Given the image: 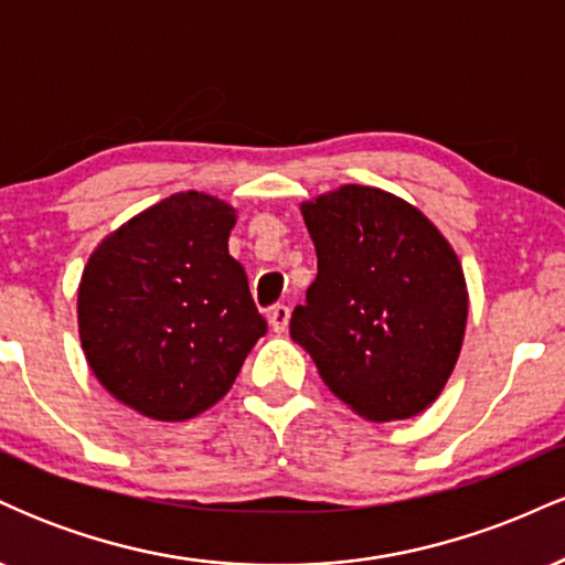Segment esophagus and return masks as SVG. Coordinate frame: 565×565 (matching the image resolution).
Wrapping results in <instances>:
<instances>
[{"mask_svg":"<svg viewBox=\"0 0 565 565\" xmlns=\"http://www.w3.org/2000/svg\"><path fill=\"white\" fill-rule=\"evenodd\" d=\"M268 323L270 329H274L276 334H284L289 327V308L287 305H274V308L268 310Z\"/></svg>","mask_w":565,"mask_h":565,"instance_id":"obj_1","label":"esophagus"}]
</instances>
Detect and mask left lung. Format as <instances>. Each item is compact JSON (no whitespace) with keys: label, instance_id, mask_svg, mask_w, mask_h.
Instances as JSON below:
<instances>
[{"label":"left lung","instance_id":"1","mask_svg":"<svg viewBox=\"0 0 565 565\" xmlns=\"http://www.w3.org/2000/svg\"><path fill=\"white\" fill-rule=\"evenodd\" d=\"M300 212L319 276L291 313V340L359 417H417L462 350L468 284L457 252L417 206L372 185H340Z\"/></svg>","mask_w":565,"mask_h":565}]
</instances>
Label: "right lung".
<instances>
[{
    "mask_svg": "<svg viewBox=\"0 0 565 565\" xmlns=\"http://www.w3.org/2000/svg\"><path fill=\"white\" fill-rule=\"evenodd\" d=\"M236 210L172 193L108 233L79 281V340L116 401L159 423L215 406L268 329L242 263L228 255Z\"/></svg>",
    "mask_w": 565,
    "mask_h": 565,
    "instance_id": "right-lung-1",
    "label": "right lung"
}]
</instances>
